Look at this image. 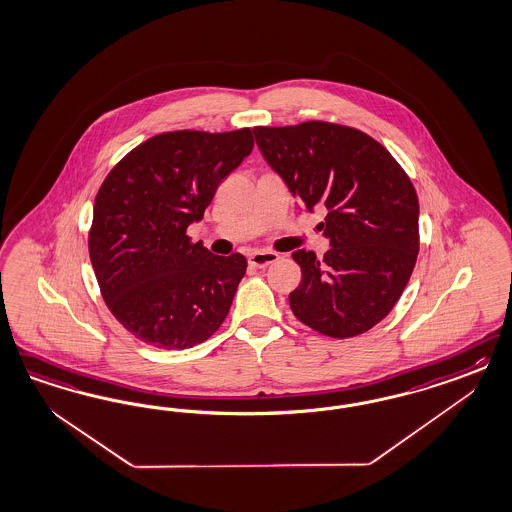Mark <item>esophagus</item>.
<instances>
[{
	"mask_svg": "<svg viewBox=\"0 0 512 512\" xmlns=\"http://www.w3.org/2000/svg\"><path fill=\"white\" fill-rule=\"evenodd\" d=\"M279 260V254L277 252H271V250H258V252H252L248 256V264L252 267H267V265L275 264Z\"/></svg>",
	"mask_w": 512,
	"mask_h": 512,
	"instance_id": "34e87169",
	"label": "esophagus"
}]
</instances>
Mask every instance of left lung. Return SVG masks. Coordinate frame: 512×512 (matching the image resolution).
<instances>
[{"label":"left lung","mask_w":512,"mask_h":512,"mask_svg":"<svg viewBox=\"0 0 512 512\" xmlns=\"http://www.w3.org/2000/svg\"><path fill=\"white\" fill-rule=\"evenodd\" d=\"M265 160L307 209L326 211L324 258L296 250L297 320L333 339L362 335L394 309L420 250L418 196L396 158L356 128L309 120L256 126Z\"/></svg>","instance_id":"left-lung-1"}]
</instances>
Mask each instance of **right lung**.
<instances>
[{"label":"right lung","mask_w":512,"mask_h":512,"mask_svg":"<svg viewBox=\"0 0 512 512\" xmlns=\"http://www.w3.org/2000/svg\"><path fill=\"white\" fill-rule=\"evenodd\" d=\"M252 147L250 128L158 133L101 182L88 231L90 262L105 305L139 341L184 350L226 320L247 258L215 256L186 230Z\"/></svg>","instance_id":"obj_1"}]
</instances>
